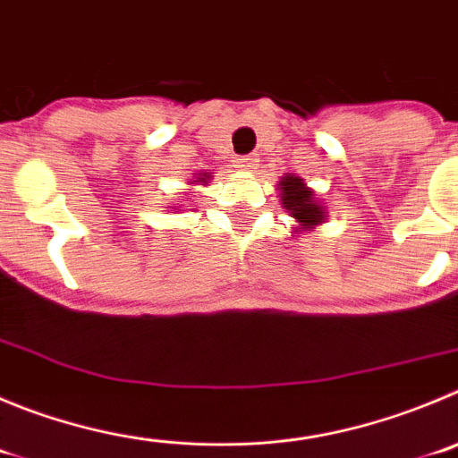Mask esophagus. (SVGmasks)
I'll list each match as a JSON object with an SVG mask.
<instances>
[{"mask_svg": "<svg viewBox=\"0 0 458 458\" xmlns=\"http://www.w3.org/2000/svg\"><path fill=\"white\" fill-rule=\"evenodd\" d=\"M234 162H237V166L242 171H253L255 166H258V157H255L253 153H249V156H239Z\"/></svg>", "mask_w": 458, "mask_h": 458, "instance_id": "34e87169", "label": "esophagus"}]
</instances>
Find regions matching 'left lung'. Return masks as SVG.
Wrapping results in <instances>:
<instances>
[{"label": "left lung", "mask_w": 458, "mask_h": 458, "mask_svg": "<svg viewBox=\"0 0 458 458\" xmlns=\"http://www.w3.org/2000/svg\"><path fill=\"white\" fill-rule=\"evenodd\" d=\"M282 190V205L292 212V216H296L298 224L311 225L320 224L323 221V208L314 200V194L305 187L302 178L287 176L280 182Z\"/></svg>", "instance_id": "1"}]
</instances>
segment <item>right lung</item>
<instances>
[{
    "mask_svg": "<svg viewBox=\"0 0 458 458\" xmlns=\"http://www.w3.org/2000/svg\"><path fill=\"white\" fill-rule=\"evenodd\" d=\"M200 181H203V178H200Z\"/></svg>",
    "mask_w": 458,
    "mask_h": 458,
    "instance_id": "1",
    "label": "right lung"
}]
</instances>
